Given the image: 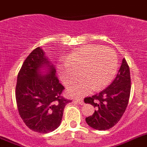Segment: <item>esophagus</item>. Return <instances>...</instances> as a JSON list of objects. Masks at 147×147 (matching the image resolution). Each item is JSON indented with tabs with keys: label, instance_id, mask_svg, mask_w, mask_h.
Wrapping results in <instances>:
<instances>
[{
	"label": "esophagus",
	"instance_id": "1",
	"mask_svg": "<svg viewBox=\"0 0 147 147\" xmlns=\"http://www.w3.org/2000/svg\"><path fill=\"white\" fill-rule=\"evenodd\" d=\"M74 102H76V103L80 104V105H83L84 104V101L81 99H75Z\"/></svg>",
	"mask_w": 147,
	"mask_h": 147
}]
</instances>
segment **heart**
<instances>
[{"label":"heart","mask_w":147,"mask_h":147,"mask_svg":"<svg viewBox=\"0 0 147 147\" xmlns=\"http://www.w3.org/2000/svg\"><path fill=\"white\" fill-rule=\"evenodd\" d=\"M65 63L57 65L61 82L71 86L67 93L71 96H83L93 90L100 91L111 82L118 68V59L113 50L100 45H89L77 49L65 59Z\"/></svg>","instance_id":"b5f03b06"}]
</instances>
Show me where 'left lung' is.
I'll list each match as a JSON object with an SVG mask.
<instances>
[{
    "mask_svg": "<svg viewBox=\"0 0 147 147\" xmlns=\"http://www.w3.org/2000/svg\"><path fill=\"white\" fill-rule=\"evenodd\" d=\"M131 91L129 67L126 59L122 60L117 76L103 91L84 99L96 109L94 113L86 117L88 126L96 130H107L116 125L129 103Z\"/></svg>",
    "mask_w": 147,
    "mask_h": 147,
    "instance_id": "left-lung-1",
    "label": "left lung"
}]
</instances>
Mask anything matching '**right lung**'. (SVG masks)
<instances>
[{"label": "right lung", "mask_w": 147, "mask_h": 147, "mask_svg": "<svg viewBox=\"0 0 147 147\" xmlns=\"http://www.w3.org/2000/svg\"><path fill=\"white\" fill-rule=\"evenodd\" d=\"M64 89L43 50H33L21 66L16 88L18 110L29 129L46 134L60 126L64 109L71 102L61 95Z\"/></svg>", "instance_id": "obj_1"}]
</instances>
